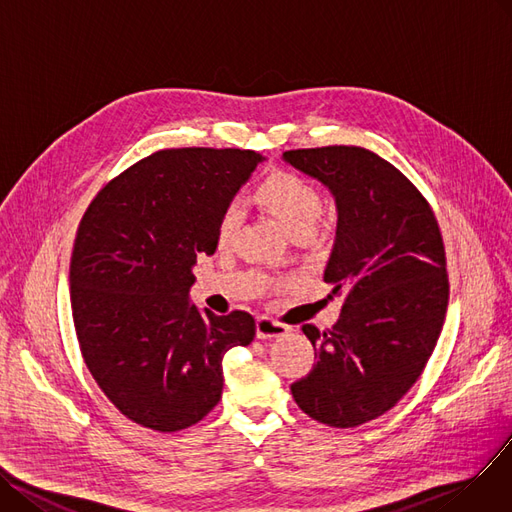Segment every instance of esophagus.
<instances>
[{
    "instance_id": "esophagus-1",
    "label": "esophagus",
    "mask_w": 512,
    "mask_h": 512,
    "mask_svg": "<svg viewBox=\"0 0 512 512\" xmlns=\"http://www.w3.org/2000/svg\"><path fill=\"white\" fill-rule=\"evenodd\" d=\"M289 333V326L268 318V316H260L256 320V335L258 339H277V337H283Z\"/></svg>"
}]
</instances>
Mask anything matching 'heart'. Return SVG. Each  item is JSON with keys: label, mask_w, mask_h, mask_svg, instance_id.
<instances>
[{"label": "heart", "mask_w": 512, "mask_h": 512, "mask_svg": "<svg viewBox=\"0 0 512 512\" xmlns=\"http://www.w3.org/2000/svg\"><path fill=\"white\" fill-rule=\"evenodd\" d=\"M256 198L273 213L289 235L297 231L312 229L322 213V198L318 190L308 182L289 171H277L264 177L256 188ZM239 225V208L227 206L217 223L219 244H229Z\"/></svg>", "instance_id": "heart-1"}]
</instances>
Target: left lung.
<instances>
[{
	"label": "left lung",
	"mask_w": 512,
	"mask_h": 512,
	"mask_svg": "<svg viewBox=\"0 0 512 512\" xmlns=\"http://www.w3.org/2000/svg\"><path fill=\"white\" fill-rule=\"evenodd\" d=\"M283 161L335 198L324 281L343 295L333 328L302 326L316 364L291 395L316 422L355 428L393 409L436 347L448 306L442 235L426 198L372 150L299 148Z\"/></svg>",
	"instance_id": "obj_1"
}]
</instances>
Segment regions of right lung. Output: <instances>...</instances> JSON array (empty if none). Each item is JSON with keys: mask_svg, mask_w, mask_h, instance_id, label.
Returning a JSON list of instances; mask_svg holds the SVG:
<instances>
[{"mask_svg": "<svg viewBox=\"0 0 512 512\" xmlns=\"http://www.w3.org/2000/svg\"><path fill=\"white\" fill-rule=\"evenodd\" d=\"M264 157L239 148L159 150L95 196L80 221L70 297L88 372L132 422L177 432L223 393V355L256 335L248 312L190 304L198 254Z\"/></svg>", "mask_w": 512, "mask_h": 512, "instance_id": "add662e5", "label": "right lung"}]
</instances>
